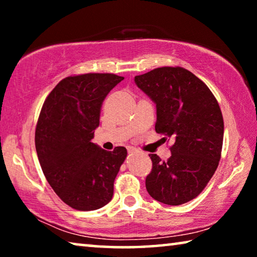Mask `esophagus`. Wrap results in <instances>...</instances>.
I'll return each mask as SVG.
<instances>
[{
  "mask_svg": "<svg viewBox=\"0 0 257 257\" xmlns=\"http://www.w3.org/2000/svg\"><path fill=\"white\" fill-rule=\"evenodd\" d=\"M135 152H136V150H135V149H130V150H129V153H132V154L135 153Z\"/></svg>",
  "mask_w": 257,
  "mask_h": 257,
  "instance_id": "esophagus-1",
  "label": "esophagus"
}]
</instances>
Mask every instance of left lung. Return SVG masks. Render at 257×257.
<instances>
[{"instance_id": "8db88e82", "label": "left lung", "mask_w": 257, "mask_h": 257, "mask_svg": "<svg viewBox=\"0 0 257 257\" xmlns=\"http://www.w3.org/2000/svg\"><path fill=\"white\" fill-rule=\"evenodd\" d=\"M135 82L155 103L156 133L175 139L168 161L150 154L146 189L156 201L181 205L202 193L219 165L224 129L219 103L199 78L180 67L154 69Z\"/></svg>"}]
</instances>
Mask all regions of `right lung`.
<instances>
[{
    "instance_id": "add662e5",
    "label": "right lung",
    "mask_w": 257,
    "mask_h": 257,
    "mask_svg": "<svg viewBox=\"0 0 257 257\" xmlns=\"http://www.w3.org/2000/svg\"><path fill=\"white\" fill-rule=\"evenodd\" d=\"M121 80L113 73L67 77L43 104L35 132L38 160L55 194L75 210L106 205L127 158L122 146L108 152L92 143L104 98Z\"/></svg>"
}]
</instances>
